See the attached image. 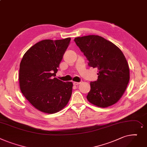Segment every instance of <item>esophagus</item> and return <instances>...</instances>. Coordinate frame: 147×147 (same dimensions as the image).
<instances>
[{
	"instance_id": "1",
	"label": "esophagus",
	"mask_w": 147,
	"mask_h": 147,
	"mask_svg": "<svg viewBox=\"0 0 147 147\" xmlns=\"http://www.w3.org/2000/svg\"><path fill=\"white\" fill-rule=\"evenodd\" d=\"M80 84V82H73V84L74 85H78V84Z\"/></svg>"
}]
</instances>
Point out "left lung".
<instances>
[{
  "label": "left lung",
  "instance_id": "8db88e82",
  "mask_svg": "<svg viewBox=\"0 0 147 147\" xmlns=\"http://www.w3.org/2000/svg\"><path fill=\"white\" fill-rule=\"evenodd\" d=\"M74 41L87 57L88 66L98 69V79L90 82L87 100L100 107L115 104L129 81V68L122 51L99 36L77 37Z\"/></svg>",
  "mask_w": 147,
  "mask_h": 147
}]
</instances>
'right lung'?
Segmentation results:
<instances>
[{
    "label": "right lung",
    "mask_w": 147,
    "mask_h": 147,
    "mask_svg": "<svg viewBox=\"0 0 147 147\" xmlns=\"http://www.w3.org/2000/svg\"><path fill=\"white\" fill-rule=\"evenodd\" d=\"M70 41L71 38L41 40L27 51L21 62V92L34 107L44 113L61 110L71 97L72 82L54 78Z\"/></svg>",
    "instance_id": "1"
}]
</instances>
